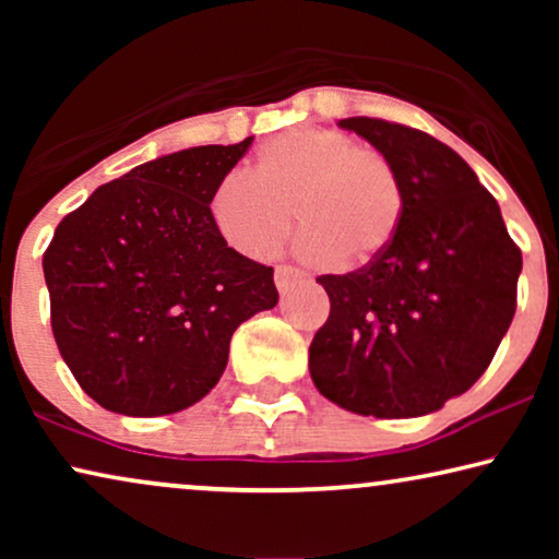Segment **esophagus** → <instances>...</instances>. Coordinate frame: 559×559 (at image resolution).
Returning <instances> with one entry per match:
<instances>
[{
	"label": "esophagus",
	"mask_w": 559,
	"mask_h": 559,
	"mask_svg": "<svg viewBox=\"0 0 559 559\" xmlns=\"http://www.w3.org/2000/svg\"><path fill=\"white\" fill-rule=\"evenodd\" d=\"M302 280H305V274L300 270H295V266L282 264V266H277V270H274V285H277L282 295L289 293V287H295L297 282H302Z\"/></svg>",
	"instance_id": "obj_1"
}]
</instances>
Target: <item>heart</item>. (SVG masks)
I'll list each match as a JSON object with an SVG mask.
<instances>
[{
	"instance_id": "1",
	"label": "heart",
	"mask_w": 559,
	"mask_h": 559,
	"mask_svg": "<svg viewBox=\"0 0 559 559\" xmlns=\"http://www.w3.org/2000/svg\"><path fill=\"white\" fill-rule=\"evenodd\" d=\"M254 175L231 173L211 198L218 234L251 259H270L302 228L310 262L361 266L392 247L404 218L400 173L379 150L346 132L295 127L257 152Z\"/></svg>"
}]
</instances>
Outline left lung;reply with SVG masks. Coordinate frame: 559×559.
Listing matches in <instances>:
<instances>
[{
	"mask_svg": "<svg viewBox=\"0 0 559 559\" xmlns=\"http://www.w3.org/2000/svg\"><path fill=\"white\" fill-rule=\"evenodd\" d=\"M338 127L389 157L404 218L379 259L318 277L331 316L310 343V377L354 415H430L491 364L516 310L522 251L496 198L448 144L384 119Z\"/></svg>",
	"mask_w": 559,
	"mask_h": 559,
	"instance_id": "8db88e82",
	"label": "left lung"
}]
</instances>
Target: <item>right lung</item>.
<instances>
[{
	"label": "right lung",
	"instance_id": "right-lung-1",
	"mask_svg": "<svg viewBox=\"0 0 559 559\" xmlns=\"http://www.w3.org/2000/svg\"><path fill=\"white\" fill-rule=\"evenodd\" d=\"M251 142L136 165L58 224L43 257L52 335L104 409L159 417L201 402L236 328L277 305L272 266L228 247L211 216Z\"/></svg>",
	"mask_w": 559,
	"mask_h": 559
}]
</instances>
